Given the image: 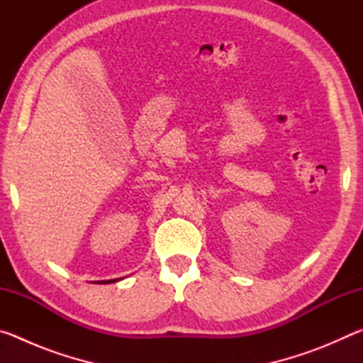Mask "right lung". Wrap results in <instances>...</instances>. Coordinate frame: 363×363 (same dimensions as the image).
<instances>
[{
	"label": "right lung",
	"mask_w": 363,
	"mask_h": 363,
	"mask_svg": "<svg viewBox=\"0 0 363 363\" xmlns=\"http://www.w3.org/2000/svg\"><path fill=\"white\" fill-rule=\"evenodd\" d=\"M113 281H118V279H113V280H101V281H97V284H113Z\"/></svg>",
	"instance_id": "1"
}]
</instances>
